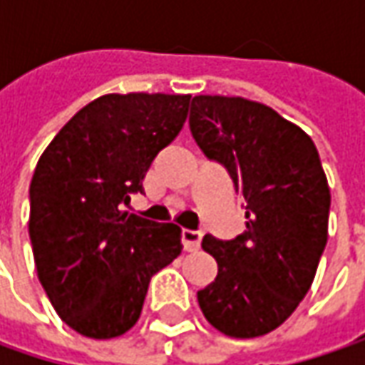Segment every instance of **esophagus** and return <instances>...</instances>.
<instances>
[{"instance_id":"obj_1","label":"esophagus","mask_w":365,"mask_h":365,"mask_svg":"<svg viewBox=\"0 0 365 365\" xmlns=\"http://www.w3.org/2000/svg\"><path fill=\"white\" fill-rule=\"evenodd\" d=\"M182 245L187 252H195L199 250L201 245V232H190V230H185L182 232Z\"/></svg>"}]
</instances>
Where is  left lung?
I'll use <instances>...</instances> for the list:
<instances>
[{
  "label": "left lung",
  "mask_w": 365,
  "mask_h": 365,
  "mask_svg": "<svg viewBox=\"0 0 365 365\" xmlns=\"http://www.w3.org/2000/svg\"><path fill=\"white\" fill-rule=\"evenodd\" d=\"M189 125L247 203L242 235L201 242L219 270L197 292L199 307L227 337H262L294 313L313 284L329 237L327 176L311 135L258 101L197 95Z\"/></svg>",
  "instance_id": "obj_1"
}]
</instances>
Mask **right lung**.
<instances>
[{"label":"right lung","mask_w":365,"mask_h":365,"mask_svg":"<svg viewBox=\"0 0 365 365\" xmlns=\"http://www.w3.org/2000/svg\"><path fill=\"white\" fill-rule=\"evenodd\" d=\"M190 95L109 93L75 113L36 164L30 240L40 284L64 323L113 339L142 315L154 274L180 256V227L123 211Z\"/></svg>","instance_id":"1"}]
</instances>
